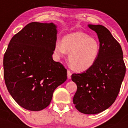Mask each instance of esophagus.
I'll list each match as a JSON object with an SVG mask.
<instances>
[{"label": "esophagus", "mask_w": 128, "mask_h": 128, "mask_svg": "<svg viewBox=\"0 0 128 128\" xmlns=\"http://www.w3.org/2000/svg\"><path fill=\"white\" fill-rule=\"evenodd\" d=\"M71 76H72V72H70V70H67V77H68V78H71Z\"/></svg>", "instance_id": "obj_1"}]
</instances>
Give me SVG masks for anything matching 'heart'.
I'll use <instances>...</instances> for the list:
<instances>
[{
    "instance_id": "heart-1",
    "label": "heart",
    "mask_w": 128,
    "mask_h": 128,
    "mask_svg": "<svg viewBox=\"0 0 128 128\" xmlns=\"http://www.w3.org/2000/svg\"><path fill=\"white\" fill-rule=\"evenodd\" d=\"M100 45L96 38L82 32H76L63 37L55 44L54 52L58 57L69 53L70 66L78 72L91 68L97 61Z\"/></svg>"
}]
</instances>
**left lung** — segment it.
Instances as JSON below:
<instances>
[{
  "mask_svg": "<svg viewBox=\"0 0 128 128\" xmlns=\"http://www.w3.org/2000/svg\"><path fill=\"white\" fill-rule=\"evenodd\" d=\"M98 35L100 45L95 64L82 74H73L77 84L73 98L81 113L96 114L110 107L118 97L126 73L120 45L110 31L100 24H88Z\"/></svg>",
  "mask_w": 128,
  "mask_h": 128,
  "instance_id": "left-lung-1",
  "label": "left lung"
}]
</instances>
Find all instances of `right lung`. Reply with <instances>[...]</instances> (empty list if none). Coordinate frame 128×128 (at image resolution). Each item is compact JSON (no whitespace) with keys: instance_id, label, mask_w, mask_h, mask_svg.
<instances>
[{"instance_id":"obj_1","label":"right lung","mask_w":128,"mask_h":128,"mask_svg":"<svg viewBox=\"0 0 128 128\" xmlns=\"http://www.w3.org/2000/svg\"><path fill=\"white\" fill-rule=\"evenodd\" d=\"M56 26L32 22L10 39L4 56V77L18 105L39 111L51 103L56 88L67 78V70L52 60Z\"/></svg>"}]
</instances>
